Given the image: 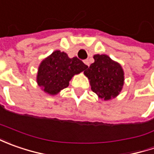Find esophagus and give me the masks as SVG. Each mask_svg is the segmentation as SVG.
<instances>
[{"instance_id": "34e87169", "label": "esophagus", "mask_w": 154, "mask_h": 154, "mask_svg": "<svg viewBox=\"0 0 154 154\" xmlns=\"http://www.w3.org/2000/svg\"><path fill=\"white\" fill-rule=\"evenodd\" d=\"M84 63L86 64V66H89V65H90V62H89V60H88V59L85 60V61H84Z\"/></svg>"}]
</instances>
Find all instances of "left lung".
Wrapping results in <instances>:
<instances>
[{"label":"left lung","mask_w":154,"mask_h":154,"mask_svg":"<svg viewBox=\"0 0 154 154\" xmlns=\"http://www.w3.org/2000/svg\"><path fill=\"white\" fill-rule=\"evenodd\" d=\"M94 62L84 71L91 89L103 100L116 98L124 84V72L118 62L107 55H94Z\"/></svg>","instance_id":"left-lung-1"}]
</instances>
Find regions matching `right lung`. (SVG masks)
Wrapping results in <instances>:
<instances>
[{"instance_id": "add662e5", "label": "right lung", "mask_w": 154, "mask_h": 154, "mask_svg": "<svg viewBox=\"0 0 154 154\" xmlns=\"http://www.w3.org/2000/svg\"><path fill=\"white\" fill-rule=\"evenodd\" d=\"M88 68L77 57L69 58L65 52L54 51L40 63L37 82L42 90L50 95H56L68 87L74 74Z\"/></svg>"}]
</instances>
